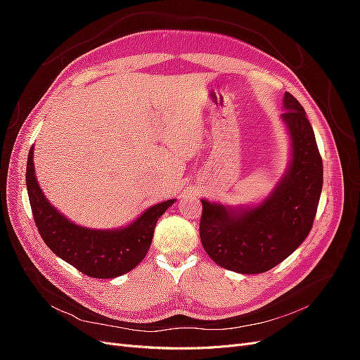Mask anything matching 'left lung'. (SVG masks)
I'll list each match as a JSON object with an SVG mask.
<instances>
[{
    "instance_id": "1",
    "label": "left lung",
    "mask_w": 360,
    "mask_h": 360,
    "mask_svg": "<svg viewBox=\"0 0 360 360\" xmlns=\"http://www.w3.org/2000/svg\"><path fill=\"white\" fill-rule=\"evenodd\" d=\"M282 118L292 159L285 177L255 209L234 210L201 200L200 237L216 264L237 274H263L296 250L309 234L323 188V160L303 106L291 93Z\"/></svg>"
}]
</instances>
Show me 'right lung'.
<instances>
[{
    "label": "right lung",
    "mask_w": 360,
    "mask_h": 360,
    "mask_svg": "<svg viewBox=\"0 0 360 360\" xmlns=\"http://www.w3.org/2000/svg\"><path fill=\"white\" fill-rule=\"evenodd\" d=\"M27 191L39 234L53 254L84 275L111 279L135 269L147 255L155 226L174 200L150 207L122 230L96 231L72 224L48 202L34 176L32 147L27 162Z\"/></svg>",
    "instance_id": "obj_1"
}]
</instances>
